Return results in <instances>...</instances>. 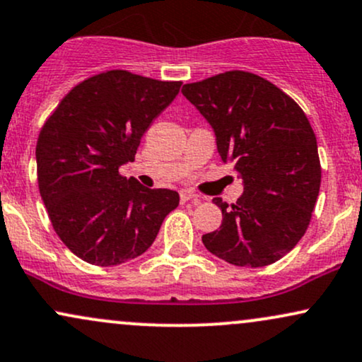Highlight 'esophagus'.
<instances>
[{
    "label": "esophagus",
    "mask_w": 362,
    "mask_h": 362,
    "mask_svg": "<svg viewBox=\"0 0 362 362\" xmlns=\"http://www.w3.org/2000/svg\"><path fill=\"white\" fill-rule=\"evenodd\" d=\"M180 202L182 204H185V202L199 204L200 197H199V195H195L194 192H190V190H182V192H180Z\"/></svg>",
    "instance_id": "34e87169"
}]
</instances>
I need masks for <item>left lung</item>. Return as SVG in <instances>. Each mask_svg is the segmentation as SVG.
Wrapping results in <instances>:
<instances>
[{
    "label": "left lung",
    "mask_w": 362,
    "mask_h": 362,
    "mask_svg": "<svg viewBox=\"0 0 362 362\" xmlns=\"http://www.w3.org/2000/svg\"><path fill=\"white\" fill-rule=\"evenodd\" d=\"M216 133L223 162L234 163L245 192L204 234L212 255L259 268L293 250L310 224L320 190L317 138L305 112L275 84L245 71L217 74L182 87Z\"/></svg>",
    "instance_id": "obj_1"
}]
</instances>
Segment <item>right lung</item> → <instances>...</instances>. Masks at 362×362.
<instances>
[{
    "mask_svg": "<svg viewBox=\"0 0 362 362\" xmlns=\"http://www.w3.org/2000/svg\"><path fill=\"white\" fill-rule=\"evenodd\" d=\"M182 82L107 71L59 103L37 141L38 189L57 236L86 263L116 267L153 245L178 194L119 173Z\"/></svg>",
    "mask_w": 362,
    "mask_h": 362,
    "instance_id": "1",
    "label": "right lung"
}]
</instances>
